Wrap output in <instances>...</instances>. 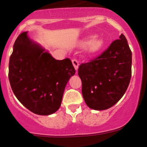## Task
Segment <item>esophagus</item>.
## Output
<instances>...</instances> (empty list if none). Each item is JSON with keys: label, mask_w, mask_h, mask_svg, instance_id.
Here are the masks:
<instances>
[{"label": "esophagus", "mask_w": 147, "mask_h": 147, "mask_svg": "<svg viewBox=\"0 0 147 147\" xmlns=\"http://www.w3.org/2000/svg\"><path fill=\"white\" fill-rule=\"evenodd\" d=\"M72 63H73V65H74V68L76 69V71H77L78 67H79V61H78L76 59H73Z\"/></svg>", "instance_id": "obj_1"}]
</instances>
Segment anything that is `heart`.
I'll use <instances>...</instances> for the list:
<instances>
[{"mask_svg": "<svg viewBox=\"0 0 147 147\" xmlns=\"http://www.w3.org/2000/svg\"><path fill=\"white\" fill-rule=\"evenodd\" d=\"M88 45V51L91 53H96L102 49L105 45V41L100 37H95L92 40V37H85L80 42L81 46Z\"/></svg>", "mask_w": 147, "mask_h": 147, "instance_id": "obj_1", "label": "heart"}]
</instances>
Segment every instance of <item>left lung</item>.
Listing matches in <instances>:
<instances>
[{
    "instance_id": "8db88e82",
    "label": "left lung",
    "mask_w": 147,
    "mask_h": 147,
    "mask_svg": "<svg viewBox=\"0 0 147 147\" xmlns=\"http://www.w3.org/2000/svg\"><path fill=\"white\" fill-rule=\"evenodd\" d=\"M82 93L90 108L113 107L125 93L132 75V51L123 34L95 59L80 65Z\"/></svg>"
}]
</instances>
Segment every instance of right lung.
<instances>
[{
    "label": "right lung",
    "mask_w": 147,
    "mask_h": 147,
    "mask_svg": "<svg viewBox=\"0 0 147 147\" xmlns=\"http://www.w3.org/2000/svg\"><path fill=\"white\" fill-rule=\"evenodd\" d=\"M75 74L70 59L57 60L23 32L15 40L9 63V80L20 103L37 115L59 108L65 85Z\"/></svg>",
    "instance_id": "1"
}]
</instances>
